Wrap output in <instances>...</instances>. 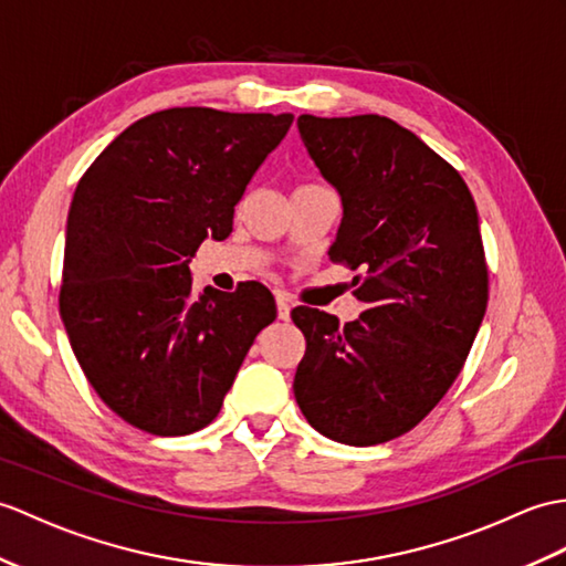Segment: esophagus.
I'll use <instances>...</instances> for the list:
<instances>
[{
  "label": "esophagus",
  "instance_id": "34e87169",
  "mask_svg": "<svg viewBox=\"0 0 566 566\" xmlns=\"http://www.w3.org/2000/svg\"><path fill=\"white\" fill-rule=\"evenodd\" d=\"M289 313H292V306H289V298L284 294H277V318L289 321Z\"/></svg>",
  "mask_w": 566,
  "mask_h": 566
}]
</instances>
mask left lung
Returning <instances> with one entry per match:
<instances>
[{"label": "left lung", "mask_w": 566, "mask_h": 566, "mask_svg": "<svg viewBox=\"0 0 566 566\" xmlns=\"http://www.w3.org/2000/svg\"><path fill=\"white\" fill-rule=\"evenodd\" d=\"M298 135L343 200L331 248L364 308L298 306L306 337L294 396L308 424L349 446L410 431L461 374L488 311L475 200L461 174L410 129L380 115L298 117Z\"/></svg>", "instance_id": "obj_1"}]
</instances>
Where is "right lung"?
Instances as JSON below:
<instances>
[{
  "label": "right lung",
  "mask_w": 566,
  "mask_h": 566,
  "mask_svg": "<svg viewBox=\"0 0 566 566\" xmlns=\"http://www.w3.org/2000/svg\"><path fill=\"white\" fill-rule=\"evenodd\" d=\"M292 123V113H151L78 180L60 315L88 384L127 424L156 437L207 427L277 315L258 282L197 294L190 260L209 235L233 231L235 205Z\"/></svg>",
  "instance_id": "add662e5"
}]
</instances>
